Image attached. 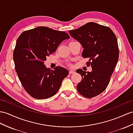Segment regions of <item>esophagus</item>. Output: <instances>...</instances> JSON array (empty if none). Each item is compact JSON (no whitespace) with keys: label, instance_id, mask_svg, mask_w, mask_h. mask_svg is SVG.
Here are the masks:
<instances>
[{"label":"esophagus","instance_id":"34e87169","mask_svg":"<svg viewBox=\"0 0 133 133\" xmlns=\"http://www.w3.org/2000/svg\"><path fill=\"white\" fill-rule=\"evenodd\" d=\"M74 73H75V72H74V71H73V70H70L69 72V73L70 74H74Z\"/></svg>","mask_w":133,"mask_h":133}]
</instances>
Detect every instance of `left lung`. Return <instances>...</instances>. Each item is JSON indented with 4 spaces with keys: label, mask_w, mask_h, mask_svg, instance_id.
Segmentation results:
<instances>
[{
    "label": "left lung",
    "mask_w": 133,
    "mask_h": 133,
    "mask_svg": "<svg viewBox=\"0 0 133 133\" xmlns=\"http://www.w3.org/2000/svg\"><path fill=\"white\" fill-rule=\"evenodd\" d=\"M69 33L82 44V55L90 58L86 64L92 68L91 72L76 70L82 76L77 89L86 98H93L106 89L116 66L119 57L117 38L109 28L93 22Z\"/></svg>",
    "instance_id": "left-lung-1"
}]
</instances>
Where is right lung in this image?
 <instances>
[{"label":"right lung","mask_w":133,"mask_h":133,"mask_svg":"<svg viewBox=\"0 0 133 133\" xmlns=\"http://www.w3.org/2000/svg\"><path fill=\"white\" fill-rule=\"evenodd\" d=\"M69 38L65 32L46 26L26 30L18 38L14 51L15 70L25 91L33 98L48 99L59 91L68 71L59 66L51 70L44 62Z\"/></svg>","instance_id":"1"}]
</instances>
